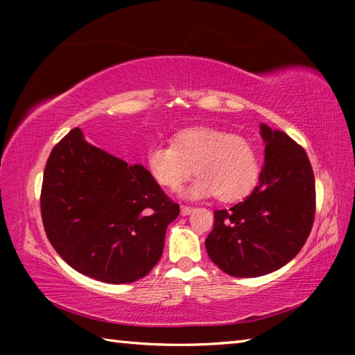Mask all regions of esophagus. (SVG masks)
Instances as JSON below:
<instances>
[{
    "mask_svg": "<svg viewBox=\"0 0 355 355\" xmlns=\"http://www.w3.org/2000/svg\"><path fill=\"white\" fill-rule=\"evenodd\" d=\"M180 213H182V216H188V214H191V213H192V208H191V207H186V205H183V207H182V209H180Z\"/></svg>",
    "mask_w": 355,
    "mask_h": 355,
    "instance_id": "1",
    "label": "esophagus"
}]
</instances>
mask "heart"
Segmentation results:
<instances>
[{
    "mask_svg": "<svg viewBox=\"0 0 355 355\" xmlns=\"http://www.w3.org/2000/svg\"><path fill=\"white\" fill-rule=\"evenodd\" d=\"M147 169L155 182L175 191L194 171L199 178L183 194L189 199L216 196L220 202L248 197L261 177L254 144L228 131L194 127L178 131L172 144H156L147 152Z\"/></svg>",
    "mask_w": 355,
    "mask_h": 355,
    "instance_id": "obj_1",
    "label": "heart"
}]
</instances>
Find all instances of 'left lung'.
Instances as JSON below:
<instances>
[{
	"mask_svg": "<svg viewBox=\"0 0 355 355\" xmlns=\"http://www.w3.org/2000/svg\"><path fill=\"white\" fill-rule=\"evenodd\" d=\"M264 166L244 202L216 209L205 239L211 261L233 277L277 271L299 254L315 220V175L305 150L261 123Z\"/></svg>",
	"mask_w": 355,
	"mask_h": 355,
	"instance_id": "left-lung-1",
	"label": "left lung"
}]
</instances>
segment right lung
<instances>
[{"label":"right lung","mask_w":355,"mask_h":355,"mask_svg":"<svg viewBox=\"0 0 355 355\" xmlns=\"http://www.w3.org/2000/svg\"><path fill=\"white\" fill-rule=\"evenodd\" d=\"M40 213L48 241L75 271L131 284L152 271L166 228L180 214L141 164H128L73 128L51 150Z\"/></svg>","instance_id":"1"}]
</instances>
